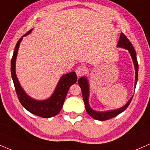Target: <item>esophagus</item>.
Listing matches in <instances>:
<instances>
[{
    "mask_svg": "<svg viewBox=\"0 0 150 150\" xmlns=\"http://www.w3.org/2000/svg\"><path fill=\"white\" fill-rule=\"evenodd\" d=\"M86 70L85 67H82V66H79V67L76 69V71H75V72H76L77 75H78V77H80L82 76L83 75H84V74L86 73Z\"/></svg>",
    "mask_w": 150,
    "mask_h": 150,
    "instance_id": "esophagus-1",
    "label": "esophagus"
}]
</instances>
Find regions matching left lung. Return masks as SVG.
<instances>
[{
    "label": "left lung",
    "mask_w": 150,
    "mask_h": 150,
    "mask_svg": "<svg viewBox=\"0 0 150 150\" xmlns=\"http://www.w3.org/2000/svg\"><path fill=\"white\" fill-rule=\"evenodd\" d=\"M117 47H120V48H124L125 50H128V52L130 54L131 57H132V61H133L135 69V82H134V88H136L137 83L138 80V70H139V66L137 59L136 57V51L134 49L133 46H132V43L129 42V40L127 39V37L124 35L123 33L120 34V38H119V42L117 44ZM78 84H79L80 88L82 91V94H83V98L84 100L85 107H86V111H87L88 114L93 118L94 119L98 121H105L108 119H111V118L115 117L117 115L120 114L123 111H125L127 109V107L130 104L131 101L132 100V96L130 99L127 101V103L124 105V106L121 107V108H117V109L114 110H109V111H98L96 110L93 109L89 104V97H90V86H89V82L87 77L83 76L79 78L78 80Z\"/></svg>",
    "instance_id": "8db88e82"
}]
</instances>
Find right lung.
<instances>
[{"label": "right lung", "instance_id": "1", "mask_svg": "<svg viewBox=\"0 0 150 150\" xmlns=\"http://www.w3.org/2000/svg\"><path fill=\"white\" fill-rule=\"evenodd\" d=\"M32 30L33 29L29 30L26 34H25L18 41L16 45L13 55L12 57L11 62V77L14 83V86H15L16 92L18 98L21 105L28 111L33 114L43 118H50L56 116L61 111L63 103L65 100L66 96L69 91V88L72 85L76 83L78 78H77L75 72H71L65 74V75H63L58 82L53 93L46 100H36L27 95V93L21 87L16 76V62L18 48H19L20 44L23 39V37L29 35L32 31Z\"/></svg>", "mask_w": 150, "mask_h": 150}]
</instances>
